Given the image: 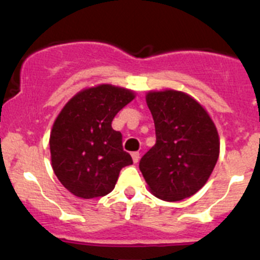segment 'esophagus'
Returning a JSON list of instances; mask_svg holds the SVG:
<instances>
[{
	"mask_svg": "<svg viewBox=\"0 0 260 260\" xmlns=\"http://www.w3.org/2000/svg\"><path fill=\"white\" fill-rule=\"evenodd\" d=\"M132 158H133V162H135V164H137V162L140 161V152H133Z\"/></svg>",
	"mask_w": 260,
	"mask_h": 260,
	"instance_id": "obj_1",
	"label": "esophagus"
}]
</instances>
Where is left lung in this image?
Masks as SVG:
<instances>
[{
    "instance_id": "1",
    "label": "left lung",
    "mask_w": 260,
    "mask_h": 260,
    "mask_svg": "<svg viewBox=\"0 0 260 260\" xmlns=\"http://www.w3.org/2000/svg\"><path fill=\"white\" fill-rule=\"evenodd\" d=\"M146 102L156 145L141 158V172L156 198H190L205 185L219 158L216 127L203 106L182 91H149Z\"/></svg>"
}]
</instances>
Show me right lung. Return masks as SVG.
Returning a JSON list of instances; mask_svg holds the SVG:
<instances>
[{
	"instance_id": "right-lung-1",
	"label": "right lung",
	"mask_w": 260,
	"mask_h": 260,
	"mask_svg": "<svg viewBox=\"0 0 260 260\" xmlns=\"http://www.w3.org/2000/svg\"><path fill=\"white\" fill-rule=\"evenodd\" d=\"M133 99L132 90L102 84L75 94L57 115L50 133L51 165L73 195L106 196L120 170L133 164L122 133L112 128L115 114Z\"/></svg>"
}]
</instances>
